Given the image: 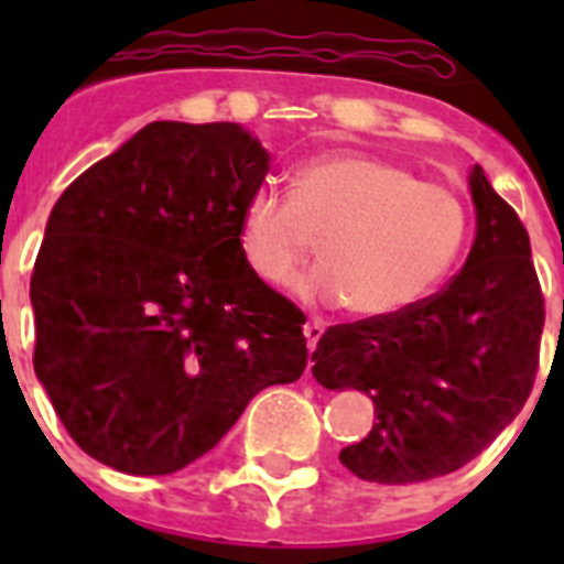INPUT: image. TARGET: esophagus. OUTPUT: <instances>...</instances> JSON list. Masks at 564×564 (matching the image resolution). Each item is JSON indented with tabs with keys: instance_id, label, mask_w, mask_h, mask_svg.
<instances>
[{
	"instance_id": "1",
	"label": "esophagus",
	"mask_w": 564,
	"mask_h": 564,
	"mask_svg": "<svg viewBox=\"0 0 564 564\" xmlns=\"http://www.w3.org/2000/svg\"><path fill=\"white\" fill-rule=\"evenodd\" d=\"M322 333H325V322L322 318H311L305 325V338H307V347H311V352L316 350L318 338H322Z\"/></svg>"
}]
</instances>
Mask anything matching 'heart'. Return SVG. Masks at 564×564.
I'll use <instances>...</instances> for the list:
<instances>
[{
	"label": "heart",
	"instance_id": "obj_1",
	"mask_svg": "<svg viewBox=\"0 0 564 564\" xmlns=\"http://www.w3.org/2000/svg\"><path fill=\"white\" fill-rule=\"evenodd\" d=\"M466 234L452 188L372 154L333 152L293 169L291 194L259 186L239 214L237 246L259 282L285 285L318 237L325 262L299 279V296L383 318L449 273Z\"/></svg>",
	"mask_w": 564,
	"mask_h": 564
}]
</instances>
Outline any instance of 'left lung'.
<instances>
[{
	"mask_svg": "<svg viewBox=\"0 0 564 564\" xmlns=\"http://www.w3.org/2000/svg\"><path fill=\"white\" fill-rule=\"evenodd\" d=\"M477 237L443 291L383 318L333 325L313 376L361 390L378 423L338 460L370 482H421L475 460L525 406L540 370L545 299L517 212L471 172Z\"/></svg>",
	"mask_w": 564,
	"mask_h": 564,
	"instance_id": "1",
	"label": "left lung"
}]
</instances>
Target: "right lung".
<instances>
[{"label": "right lung", "mask_w": 564, "mask_h": 564, "mask_svg": "<svg viewBox=\"0 0 564 564\" xmlns=\"http://www.w3.org/2000/svg\"><path fill=\"white\" fill-rule=\"evenodd\" d=\"M268 169L239 123L154 121L50 212L30 279L33 367L64 430L104 466L172 475L259 390L305 372V313L237 246Z\"/></svg>", "instance_id": "add662e5"}]
</instances>
